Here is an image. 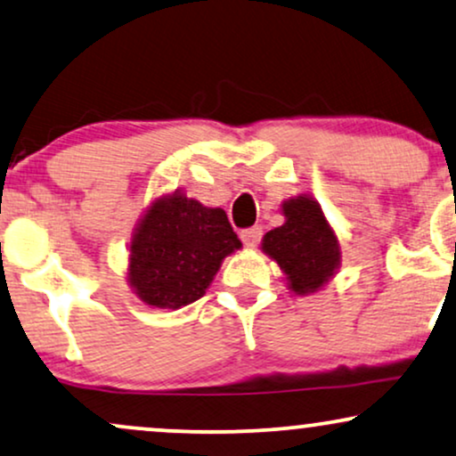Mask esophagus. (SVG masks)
<instances>
[{
	"label": "esophagus",
	"instance_id": "34e87169",
	"mask_svg": "<svg viewBox=\"0 0 456 456\" xmlns=\"http://www.w3.org/2000/svg\"><path fill=\"white\" fill-rule=\"evenodd\" d=\"M261 235H263L261 227H250V229H244V232L240 233V238H242V242L248 246V248H255V246L259 244Z\"/></svg>",
	"mask_w": 456,
	"mask_h": 456
}]
</instances>
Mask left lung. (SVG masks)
I'll return each instance as SVG.
<instances>
[{
	"label": "left lung",
	"instance_id": "left-lung-1",
	"mask_svg": "<svg viewBox=\"0 0 456 456\" xmlns=\"http://www.w3.org/2000/svg\"><path fill=\"white\" fill-rule=\"evenodd\" d=\"M284 223L263 235L261 248L278 263L295 295H312L336 276L342 263L338 235L312 195L282 204Z\"/></svg>",
	"mask_w": 456,
	"mask_h": 456
}]
</instances>
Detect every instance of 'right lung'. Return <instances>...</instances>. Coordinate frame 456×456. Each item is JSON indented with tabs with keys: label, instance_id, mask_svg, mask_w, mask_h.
<instances>
[{
	"label": "right lung",
	"instance_id": "1",
	"mask_svg": "<svg viewBox=\"0 0 456 456\" xmlns=\"http://www.w3.org/2000/svg\"><path fill=\"white\" fill-rule=\"evenodd\" d=\"M240 248L223 208L174 191L157 197L135 224L127 282L151 308L178 310L204 297L224 256Z\"/></svg>",
	"mask_w": 456,
	"mask_h": 456
}]
</instances>
